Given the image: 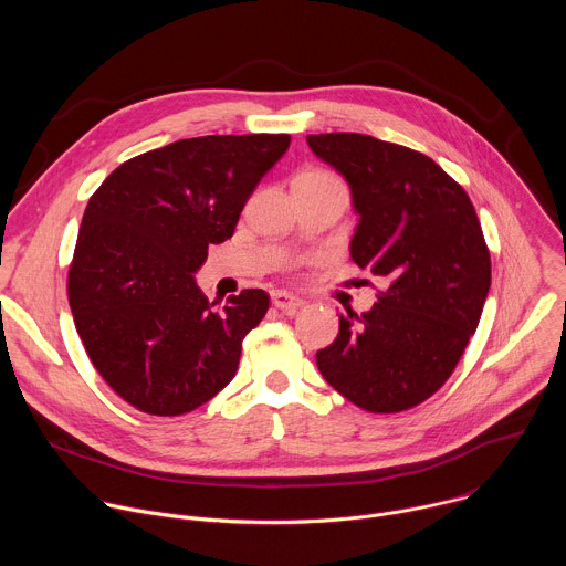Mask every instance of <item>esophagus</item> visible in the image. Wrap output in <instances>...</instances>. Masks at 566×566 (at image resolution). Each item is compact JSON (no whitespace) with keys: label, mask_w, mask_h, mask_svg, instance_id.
Here are the masks:
<instances>
[{"label":"esophagus","mask_w":566,"mask_h":566,"mask_svg":"<svg viewBox=\"0 0 566 566\" xmlns=\"http://www.w3.org/2000/svg\"><path fill=\"white\" fill-rule=\"evenodd\" d=\"M271 300H273V306L280 308L282 313H295L304 304L300 297H295V295H291L286 291H275L271 295Z\"/></svg>","instance_id":"obj_1"}]
</instances>
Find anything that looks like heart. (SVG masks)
Wrapping results in <instances>:
<instances>
[{
    "label": "heart",
    "instance_id": "heart-1",
    "mask_svg": "<svg viewBox=\"0 0 566 566\" xmlns=\"http://www.w3.org/2000/svg\"><path fill=\"white\" fill-rule=\"evenodd\" d=\"M308 175H315V177H332V175H327V172H315V170L308 172Z\"/></svg>",
    "mask_w": 566,
    "mask_h": 566
}]
</instances>
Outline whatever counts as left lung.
Wrapping results in <instances>:
<instances>
[{"label": "left lung", "mask_w": 566, "mask_h": 566, "mask_svg": "<svg viewBox=\"0 0 566 566\" xmlns=\"http://www.w3.org/2000/svg\"><path fill=\"white\" fill-rule=\"evenodd\" d=\"M311 151L352 190V260L387 289L340 313L338 338L315 354L354 406L391 415L430 398L457 367L491 289V255L465 190L434 160L367 134H308Z\"/></svg>", "instance_id": "1"}]
</instances>
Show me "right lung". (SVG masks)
<instances>
[{"label":"right lung","mask_w":566,"mask_h":566,"mask_svg":"<svg viewBox=\"0 0 566 566\" xmlns=\"http://www.w3.org/2000/svg\"><path fill=\"white\" fill-rule=\"evenodd\" d=\"M289 145V134L184 138L125 160L90 199L69 306L94 367L136 410L179 417L232 380L269 293L244 289L217 311L195 273Z\"/></svg>","instance_id":"obj_1"}]
</instances>
